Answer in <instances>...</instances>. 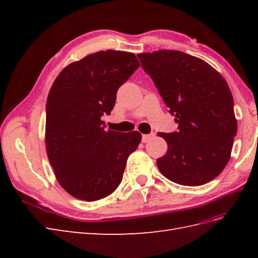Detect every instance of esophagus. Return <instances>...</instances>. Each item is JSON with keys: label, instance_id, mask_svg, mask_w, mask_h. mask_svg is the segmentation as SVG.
Returning <instances> with one entry per match:
<instances>
[{"label": "esophagus", "instance_id": "1", "mask_svg": "<svg viewBox=\"0 0 258 258\" xmlns=\"http://www.w3.org/2000/svg\"><path fill=\"white\" fill-rule=\"evenodd\" d=\"M155 137L154 134H151V135H143L142 136V143H147L150 140H152L153 138Z\"/></svg>", "mask_w": 258, "mask_h": 258}]
</instances>
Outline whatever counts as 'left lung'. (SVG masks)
<instances>
[{
    "instance_id": "1",
    "label": "left lung",
    "mask_w": 258,
    "mask_h": 258,
    "mask_svg": "<svg viewBox=\"0 0 258 258\" xmlns=\"http://www.w3.org/2000/svg\"><path fill=\"white\" fill-rule=\"evenodd\" d=\"M144 71L175 116L177 132L162 134L167 154L157 159L170 181L199 186L220 175L237 135L233 98L224 77L202 59L161 49L139 53Z\"/></svg>"
}]
</instances>
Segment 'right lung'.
Here are the masks:
<instances>
[{"label": "right lung", "mask_w": 258, "mask_h": 258, "mask_svg": "<svg viewBox=\"0 0 258 258\" xmlns=\"http://www.w3.org/2000/svg\"><path fill=\"white\" fill-rule=\"evenodd\" d=\"M140 62L132 52L108 49L67 66L46 103L45 143L57 181L71 196L96 201L119 186L129 155L142 136L105 130L120 86Z\"/></svg>", "instance_id": "right-lung-1"}]
</instances>
